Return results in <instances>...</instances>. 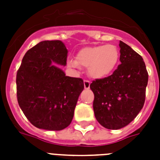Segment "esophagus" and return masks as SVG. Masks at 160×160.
Returning a JSON list of instances; mask_svg holds the SVG:
<instances>
[{"mask_svg":"<svg viewBox=\"0 0 160 160\" xmlns=\"http://www.w3.org/2000/svg\"><path fill=\"white\" fill-rule=\"evenodd\" d=\"M84 86H85V89L88 90V89H90V82L89 80H84Z\"/></svg>","mask_w":160,"mask_h":160,"instance_id":"34e87169","label":"esophagus"}]
</instances>
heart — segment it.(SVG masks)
<instances>
[{
  "instance_id": "heart-1",
  "label": "heart",
  "mask_w": 160,
  "mask_h": 160,
  "mask_svg": "<svg viewBox=\"0 0 160 160\" xmlns=\"http://www.w3.org/2000/svg\"><path fill=\"white\" fill-rule=\"evenodd\" d=\"M119 59V51L114 45L85 47L80 50L76 60H68L70 68L78 70L80 66L87 68L88 74L94 79H102L111 74Z\"/></svg>"
}]
</instances>
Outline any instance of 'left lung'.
<instances>
[{
  "instance_id": "obj_1",
  "label": "left lung",
  "mask_w": 160,
  "mask_h": 160,
  "mask_svg": "<svg viewBox=\"0 0 160 160\" xmlns=\"http://www.w3.org/2000/svg\"><path fill=\"white\" fill-rule=\"evenodd\" d=\"M121 64L108 77L90 84L97 121L109 129H119L134 120L144 106L149 75L141 55L119 41Z\"/></svg>"
}]
</instances>
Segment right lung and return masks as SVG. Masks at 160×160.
I'll return each mask as SVG.
<instances>
[{
    "label": "right lung",
    "instance_id": "add662e5",
    "mask_svg": "<svg viewBox=\"0 0 160 160\" xmlns=\"http://www.w3.org/2000/svg\"><path fill=\"white\" fill-rule=\"evenodd\" d=\"M68 51L60 41H44L24 55L16 74V95L34 126L61 130L70 125L84 90L80 78L66 76L56 64L66 65Z\"/></svg>",
    "mask_w": 160,
    "mask_h": 160
}]
</instances>
